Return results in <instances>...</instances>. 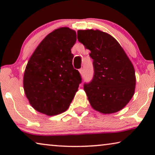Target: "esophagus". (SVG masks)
<instances>
[{"label":"esophagus","mask_w":155,"mask_h":155,"mask_svg":"<svg viewBox=\"0 0 155 155\" xmlns=\"http://www.w3.org/2000/svg\"><path fill=\"white\" fill-rule=\"evenodd\" d=\"M80 74H81V75H83V74H84V68L80 69Z\"/></svg>","instance_id":"esophagus-1"}]
</instances>
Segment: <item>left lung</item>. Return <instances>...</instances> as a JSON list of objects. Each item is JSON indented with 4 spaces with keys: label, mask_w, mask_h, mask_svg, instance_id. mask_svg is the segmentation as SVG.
<instances>
[{
    "label": "left lung",
    "mask_w": 155,
    "mask_h": 155,
    "mask_svg": "<svg viewBox=\"0 0 155 155\" xmlns=\"http://www.w3.org/2000/svg\"><path fill=\"white\" fill-rule=\"evenodd\" d=\"M78 39L90 51L94 75L84 90L93 109L103 114L122 109L135 87L133 65L119 43L99 30H78Z\"/></svg>",
    "instance_id": "1"
}]
</instances>
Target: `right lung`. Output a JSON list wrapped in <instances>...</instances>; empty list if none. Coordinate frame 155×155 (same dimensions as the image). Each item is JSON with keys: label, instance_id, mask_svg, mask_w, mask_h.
<instances>
[{"label": "right lung", "instance_id": "add662e5", "mask_svg": "<svg viewBox=\"0 0 155 155\" xmlns=\"http://www.w3.org/2000/svg\"><path fill=\"white\" fill-rule=\"evenodd\" d=\"M76 32L68 27L57 29L44 38L27 63L24 90L34 109L53 116L68 109L82 82L73 65L71 48Z\"/></svg>", "mask_w": 155, "mask_h": 155}]
</instances>
